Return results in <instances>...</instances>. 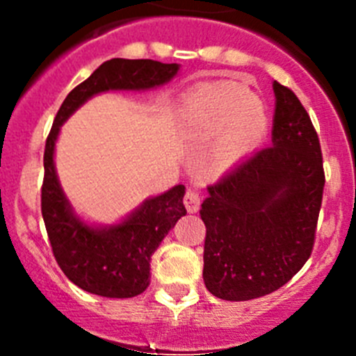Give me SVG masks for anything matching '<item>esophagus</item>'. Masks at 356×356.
I'll return each mask as SVG.
<instances>
[{"label": "esophagus", "instance_id": "1", "mask_svg": "<svg viewBox=\"0 0 356 356\" xmlns=\"http://www.w3.org/2000/svg\"><path fill=\"white\" fill-rule=\"evenodd\" d=\"M200 194L196 193V191H193V188H188L187 193H185L184 196V205L185 209H187V212L194 213L200 210Z\"/></svg>", "mask_w": 356, "mask_h": 356}]
</instances>
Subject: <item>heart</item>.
<instances>
[{
  "label": "heart",
  "mask_w": 356,
  "mask_h": 356,
  "mask_svg": "<svg viewBox=\"0 0 356 356\" xmlns=\"http://www.w3.org/2000/svg\"><path fill=\"white\" fill-rule=\"evenodd\" d=\"M176 124L185 139L194 143L217 136L210 162L225 171L260 146L269 130V115L248 87L221 81L188 92L181 99Z\"/></svg>",
  "instance_id": "obj_1"
}]
</instances>
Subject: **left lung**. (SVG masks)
<instances>
[{"mask_svg":"<svg viewBox=\"0 0 356 356\" xmlns=\"http://www.w3.org/2000/svg\"><path fill=\"white\" fill-rule=\"evenodd\" d=\"M273 146L254 151L209 187L203 280L216 298L248 301L285 285L316 238L325 171L310 115L291 89L273 81Z\"/></svg>","mask_w":356,"mask_h":356,"instance_id":"1","label":"left lung"}]
</instances>
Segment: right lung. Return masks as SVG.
<instances>
[{
    "label": "right lung",
    "instance_id": "right-lung-1",
    "mask_svg": "<svg viewBox=\"0 0 356 356\" xmlns=\"http://www.w3.org/2000/svg\"><path fill=\"white\" fill-rule=\"evenodd\" d=\"M178 64L112 58L103 62L85 81L67 94L56 112L44 149V181L40 207L51 250L64 275L90 294L134 298L149 285V262L169 229L181 216L185 187L147 197L121 222L89 225L72 210L55 169V144L60 127L87 99L108 90H147L168 83Z\"/></svg>",
    "mask_w": 356,
    "mask_h": 356
}]
</instances>
